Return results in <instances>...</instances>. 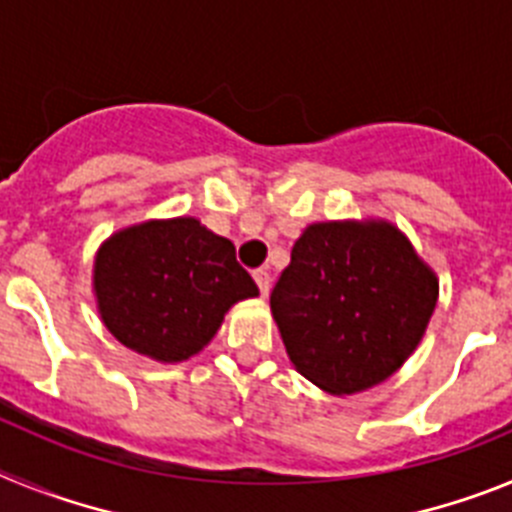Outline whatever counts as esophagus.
I'll return each mask as SVG.
<instances>
[{
    "label": "esophagus",
    "instance_id": "esophagus-1",
    "mask_svg": "<svg viewBox=\"0 0 512 512\" xmlns=\"http://www.w3.org/2000/svg\"><path fill=\"white\" fill-rule=\"evenodd\" d=\"M253 279H256V284H259V292L261 295H269V287H271V274L266 269H256L253 271Z\"/></svg>",
    "mask_w": 512,
    "mask_h": 512
}]
</instances>
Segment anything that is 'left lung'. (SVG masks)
<instances>
[{"label":"left lung","mask_w":512,"mask_h":512,"mask_svg":"<svg viewBox=\"0 0 512 512\" xmlns=\"http://www.w3.org/2000/svg\"><path fill=\"white\" fill-rule=\"evenodd\" d=\"M438 282L387 223H318L297 238L271 312L297 372L330 395L384 382L415 351Z\"/></svg>","instance_id":"8db88e82"}]
</instances>
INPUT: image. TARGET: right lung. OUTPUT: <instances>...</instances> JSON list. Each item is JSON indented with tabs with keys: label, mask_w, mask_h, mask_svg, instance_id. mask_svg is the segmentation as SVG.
I'll return each instance as SVG.
<instances>
[{
	"label": "right lung",
	"mask_w": 512,
	"mask_h": 512,
	"mask_svg": "<svg viewBox=\"0 0 512 512\" xmlns=\"http://www.w3.org/2000/svg\"><path fill=\"white\" fill-rule=\"evenodd\" d=\"M94 292L122 346L184 361L210 343L230 305L256 297L259 287L228 238L176 217L112 235L97 253Z\"/></svg>",
	"instance_id": "add662e5"
}]
</instances>
